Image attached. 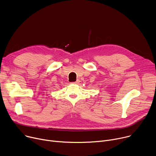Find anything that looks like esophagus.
I'll list each match as a JSON object with an SVG mask.
<instances>
[{
	"instance_id": "1",
	"label": "esophagus",
	"mask_w": 156,
	"mask_h": 156,
	"mask_svg": "<svg viewBox=\"0 0 156 156\" xmlns=\"http://www.w3.org/2000/svg\"><path fill=\"white\" fill-rule=\"evenodd\" d=\"M80 81L79 80H76L75 82H73L72 83H74V84H78L79 83H80Z\"/></svg>"
}]
</instances>
